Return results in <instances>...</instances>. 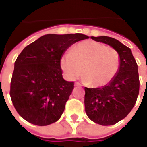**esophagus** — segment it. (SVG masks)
Listing matches in <instances>:
<instances>
[{
	"instance_id": "obj_1",
	"label": "esophagus",
	"mask_w": 147,
	"mask_h": 147,
	"mask_svg": "<svg viewBox=\"0 0 147 147\" xmlns=\"http://www.w3.org/2000/svg\"><path fill=\"white\" fill-rule=\"evenodd\" d=\"M75 86H81V84L80 83H75Z\"/></svg>"
}]
</instances>
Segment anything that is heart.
Here are the masks:
<instances>
[{"mask_svg":"<svg viewBox=\"0 0 147 147\" xmlns=\"http://www.w3.org/2000/svg\"><path fill=\"white\" fill-rule=\"evenodd\" d=\"M120 65L117 50L93 40L78 43L61 59V67L68 80H76L83 74V82L93 86L109 83L116 76Z\"/></svg>","mask_w":147,"mask_h":147,"instance_id":"b5f03b06","label":"heart"}]
</instances>
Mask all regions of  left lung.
I'll return each mask as SVG.
<instances>
[{
  "mask_svg": "<svg viewBox=\"0 0 147 147\" xmlns=\"http://www.w3.org/2000/svg\"><path fill=\"white\" fill-rule=\"evenodd\" d=\"M91 38L113 47L120 57L119 71L109 83L101 88H84L85 111L90 120L103 126L113 125L125 118L136 104L139 90L138 65L131 49L117 39Z\"/></svg>",
  "mask_w": 147,
  "mask_h": 147,
  "instance_id": "obj_1",
  "label": "left lung"
}]
</instances>
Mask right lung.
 <instances>
[{"instance_id":"obj_1","label":"right lung","mask_w":147,"mask_h":147,"mask_svg":"<svg viewBox=\"0 0 147 147\" xmlns=\"http://www.w3.org/2000/svg\"><path fill=\"white\" fill-rule=\"evenodd\" d=\"M89 38L83 34L40 37L26 46L15 62L10 96L27 122L38 126L55 123L64 113L74 82L62 76L61 59L74 43Z\"/></svg>"}]
</instances>
